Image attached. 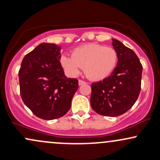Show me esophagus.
<instances>
[{"instance_id":"1","label":"esophagus","mask_w":160,"mask_h":160,"mask_svg":"<svg viewBox=\"0 0 160 160\" xmlns=\"http://www.w3.org/2000/svg\"><path fill=\"white\" fill-rule=\"evenodd\" d=\"M78 82H79V85H80V86L83 85V84H86V82L83 81V80H79Z\"/></svg>"}]
</instances>
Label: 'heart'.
<instances>
[{
    "label": "heart",
    "mask_w": 160,
    "mask_h": 160,
    "mask_svg": "<svg viewBox=\"0 0 160 160\" xmlns=\"http://www.w3.org/2000/svg\"><path fill=\"white\" fill-rule=\"evenodd\" d=\"M72 56L62 55L60 63L71 76H76L83 68L88 78L102 80L109 77L118 63V54L115 49L98 43H89L72 51Z\"/></svg>",
    "instance_id": "obj_1"
}]
</instances>
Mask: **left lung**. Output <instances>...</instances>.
<instances>
[{
	"instance_id": "obj_1",
	"label": "left lung",
	"mask_w": 160,
	"mask_h": 160,
	"mask_svg": "<svg viewBox=\"0 0 160 160\" xmlns=\"http://www.w3.org/2000/svg\"><path fill=\"white\" fill-rule=\"evenodd\" d=\"M112 40L118 63L109 77L92 83L90 103L98 114L117 117L128 111L138 98L143 67L133 50L119 40Z\"/></svg>"
}]
</instances>
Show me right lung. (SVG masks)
<instances>
[{
	"mask_svg": "<svg viewBox=\"0 0 160 160\" xmlns=\"http://www.w3.org/2000/svg\"><path fill=\"white\" fill-rule=\"evenodd\" d=\"M61 47L42 43L24 57L19 71L24 104L40 119L51 120L69 111L78 89L76 78H68L60 63Z\"/></svg>",
	"mask_w": 160,
	"mask_h": 160,
	"instance_id": "1",
	"label": "right lung"
}]
</instances>
